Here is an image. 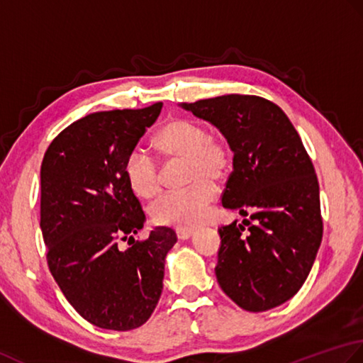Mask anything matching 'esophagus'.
Returning <instances> with one entry per match:
<instances>
[{
  "label": "esophagus",
  "instance_id": "esophagus-1",
  "mask_svg": "<svg viewBox=\"0 0 363 363\" xmlns=\"http://www.w3.org/2000/svg\"><path fill=\"white\" fill-rule=\"evenodd\" d=\"M192 235H194V230H189V228H177V236H179V240H189Z\"/></svg>",
  "mask_w": 363,
  "mask_h": 363
}]
</instances>
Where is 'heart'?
Masks as SVG:
<instances>
[{"instance_id": "obj_1", "label": "heart", "mask_w": 363, "mask_h": 363, "mask_svg": "<svg viewBox=\"0 0 363 363\" xmlns=\"http://www.w3.org/2000/svg\"><path fill=\"white\" fill-rule=\"evenodd\" d=\"M153 147L167 161L182 160V179L188 184L169 192L152 206V218L160 225L194 228L203 223L214 201V186L223 182L232 164V155L223 140L210 138L205 125L191 119H172L153 138ZM125 180L130 189L149 201L161 189V174L145 153L133 152L125 160Z\"/></svg>"}]
</instances>
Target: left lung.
Instances as JSON below:
<instances>
[{
    "label": "left lung",
    "mask_w": 363,
    "mask_h": 363,
    "mask_svg": "<svg viewBox=\"0 0 363 363\" xmlns=\"http://www.w3.org/2000/svg\"><path fill=\"white\" fill-rule=\"evenodd\" d=\"M180 106L227 139L233 171L223 206L255 220L218 230L219 286L247 312L284 304L304 285L323 238L320 186L298 131L277 105L255 95L230 94Z\"/></svg>",
    "instance_id": "1"
}]
</instances>
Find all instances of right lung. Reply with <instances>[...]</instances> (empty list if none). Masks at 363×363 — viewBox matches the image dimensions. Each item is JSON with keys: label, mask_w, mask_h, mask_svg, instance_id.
I'll return each instance as SVG.
<instances>
[{"label": "right lung", "mask_w": 363, "mask_h": 363, "mask_svg": "<svg viewBox=\"0 0 363 363\" xmlns=\"http://www.w3.org/2000/svg\"><path fill=\"white\" fill-rule=\"evenodd\" d=\"M114 109L73 122L50 144L40 167V228L48 268L77 312L94 326L131 330L149 320L177 242L169 227L135 241L145 214L123 166L161 113ZM130 235L127 251L116 244Z\"/></svg>", "instance_id": "obj_1"}]
</instances>
